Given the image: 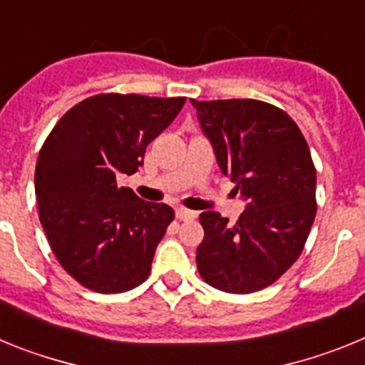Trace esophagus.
I'll return each mask as SVG.
<instances>
[{
	"label": "esophagus",
	"instance_id": "obj_1",
	"mask_svg": "<svg viewBox=\"0 0 365 365\" xmlns=\"http://www.w3.org/2000/svg\"><path fill=\"white\" fill-rule=\"evenodd\" d=\"M175 215L177 219H180V221H193V219L197 217V212L188 210V208H177Z\"/></svg>",
	"mask_w": 365,
	"mask_h": 365
}]
</instances>
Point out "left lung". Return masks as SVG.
<instances>
[{"label":"left lung","instance_id":"1","mask_svg":"<svg viewBox=\"0 0 365 365\" xmlns=\"http://www.w3.org/2000/svg\"><path fill=\"white\" fill-rule=\"evenodd\" d=\"M219 168L247 199L235 225L214 210L199 215L201 278L230 294L279 279L299 257L316 217V168L298 124L254 98L192 100Z\"/></svg>","mask_w":365,"mask_h":365}]
</instances>
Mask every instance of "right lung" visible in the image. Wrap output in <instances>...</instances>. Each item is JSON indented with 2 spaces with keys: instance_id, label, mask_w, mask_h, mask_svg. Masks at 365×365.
Returning a JSON list of instances; mask_svg holds the SVG:
<instances>
[{
  "instance_id": "obj_1",
  "label": "right lung",
  "mask_w": 365,
  "mask_h": 365,
  "mask_svg": "<svg viewBox=\"0 0 365 365\" xmlns=\"http://www.w3.org/2000/svg\"><path fill=\"white\" fill-rule=\"evenodd\" d=\"M185 96L100 93L69 109L36 160L38 215L58 263L100 294L131 291L150 276L155 248L175 214L117 185L143 166L148 144Z\"/></svg>"
}]
</instances>
